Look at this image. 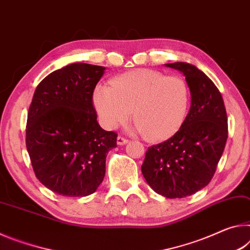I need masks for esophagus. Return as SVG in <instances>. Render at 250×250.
<instances>
[{"mask_svg":"<svg viewBox=\"0 0 250 250\" xmlns=\"http://www.w3.org/2000/svg\"><path fill=\"white\" fill-rule=\"evenodd\" d=\"M127 142H128L127 138H125V137H123V136H118L117 137V144L118 145H124Z\"/></svg>","mask_w":250,"mask_h":250,"instance_id":"1","label":"esophagus"}]
</instances>
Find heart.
<instances>
[{"label":"heart","mask_w":250,"mask_h":250,"mask_svg":"<svg viewBox=\"0 0 250 250\" xmlns=\"http://www.w3.org/2000/svg\"><path fill=\"white\" fill-rule=\"evenodd\" d=\"M189 88L181 76L154 69H133L116 76L109 86L98 85L93 102L104 127L116 128L132 116L133 130L150 142L168 140L178 132L189 106Z\"/></svg>","instance_id":"obj_1"}]
</instances>
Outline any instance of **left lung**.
<instances>
[{"mask_svg": "<svg viewBox=\"0 0 250 250\" xmlns=\"http://www.w3.org/2000/svg\"><path fill=\"white\" fill-rule=\"evenodd\" d=\"M166 66L185 75L190 109L174 136L148 147L142 173L157 194L183 198L211 181L227 142V114L218 88L197 67L184 62Z\"/></svg>", "mask_w": 250, "mask_h": 250, "instance_id": "8db88e82", "label": "left lung"}]
</instances>
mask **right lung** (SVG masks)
<instances>
[{
  "instance_id": "add662e5",
  "label": "right lung",
  "mask_w": 250,
  "mask_h": 250,
  "mask_svg": "<svg viewBox=\"0 0 250 250\" xmlns=\"http://www.w3.org/2000/svg\"><path fill=\"white\" fill-rule=\"evenodd\" d=\"M105 67L73 63L38 85L27 113L26 148L39 181L67 197L93 194L103 182L117 134L98 124L93 93Z\"/></svg>"
}]
</instances>
